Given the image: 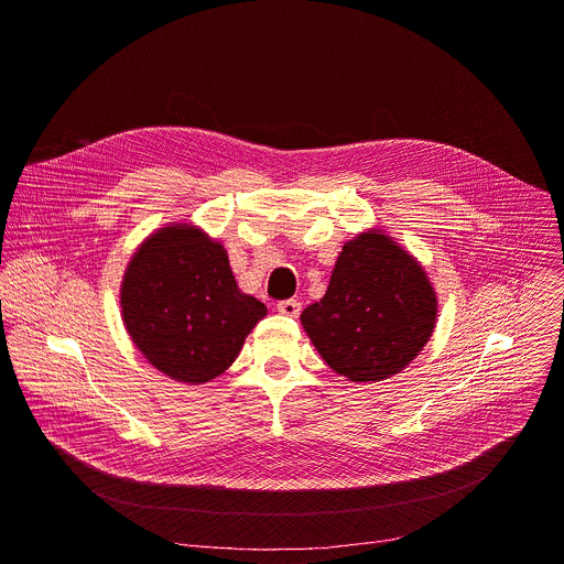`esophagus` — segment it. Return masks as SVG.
<instances>
[{
  "instance_id": "1",
  "label": "esophagus",
  "mask_w": 564,
  "mask_h": 564,
  "mask_svg": "<svg viewBox=\"0 0 564 564\" xmlns=\"http://www.w3.org/2000/svg\"><path fill=\"white\" fill-rule=\"evenodd\" d=\"M276 311L285 317H296L302 313V302H299V299H283V302L276 304Z\"/></svg>"
}]
</instances>
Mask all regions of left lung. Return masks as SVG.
<instances>
[{
  "label": "left lung",
  "instance_id": "8db88e82",
  "mask_svg": "<svg viewBox=\"0 0 564 564\" xmlns=\"http://www.w3.org/2000/svg\"><path fill=\"white\" fill-rule=\"evenodd\" d=\"M435 315V292L417 260L371 231L343 247L326 294L302 313V324L333 371L367 383L415 358Z\"/></svg>",
  "mask_w": 564,
  "mask_h": 564
}]
</instances>
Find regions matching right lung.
<instances>
[{
  "instance_id": "1",
  "label": "right lung",
  "mask_w": 564,
  "mask_h": 564,
  "mask_svg": "<svg viewBox=\"0 0 564 564\" xmlns=\"http://www.w3.org/2000/svg\"><path fill=\"white\" fill-rule=\"evenodd\" d=\"M120 299L135 347L181 383L219 377L268 315L265 304L240 292L224 247L185 224L144 240Z\"/></svg>"
}]
</instances>
